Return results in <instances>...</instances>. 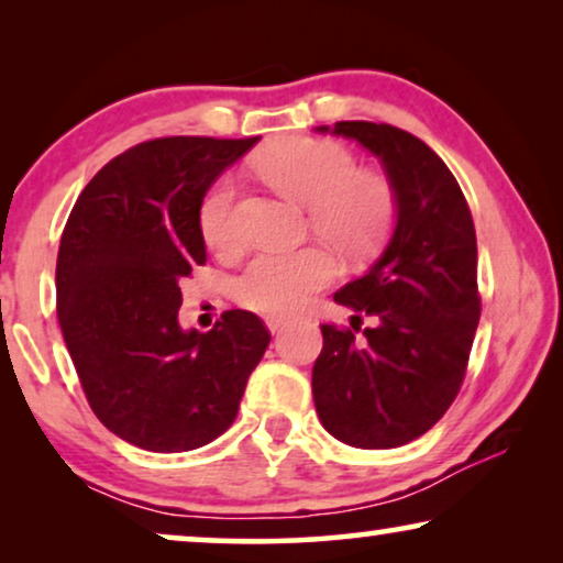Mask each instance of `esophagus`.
Listing matches in <instances>:
<instances>
[{"instance_id": "1", "label": "esophagus", "mask_w": 563, "mask_h": 563, "mask_svg": "<svg viewBox=\"0 0 563 563\" xmlns=\"http://www.w3.org/2000/svg\"><path fill=\"white\" fill-rule=\"evenodd\" d=\"M266 325L272 333H279V330L284 328V320L282 318H266Z\"/></svg>"}]
</instances>
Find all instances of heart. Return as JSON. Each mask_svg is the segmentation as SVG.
Masks as SVG:
<instances>
[{
  "instance_id": "heart-1",
  "label": "heart",
  "mask_w": 563,
  "mask_h": 563,
  "mask_svg": "<svg viewBox=\"0 0 563 563\" xmlns=\"http://www.w3.org/2000/svg\"><path fill=\"white\" fill-rule=\"evenodd\" d=\"M256 168L268 187L307 207L312 233L343 256H368L395 225L397 191L391 181L374 168H356L343 143L282 137L258 153ZM235 197L233 176H220L199 202L197 225L212 251H230L238 243ZM333 279V256L310 245L291 253H261L238 276L233 291L245 310L287 318Z\"/></svg>"
}]
</instances>
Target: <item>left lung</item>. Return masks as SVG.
<instances>
[{
  "label": "left lung",
  "mask_w": 563,
  "mask_h": 563,
  "mask_svg": "<svg viewBox=\"0 0 563 563\" xmlns=\"http://www.w3.org/2000/svg\"><path fill=\"white\" fill-rule=\"evenodd\" d=\"M333 133L382 158L397 228L382 258L335 291L358 314L351 328L320 325L312 397L338 441L397 449L428 433L464 384L482 312L474 220L456 176L420 137L366 120L335 122ZM364 313L377 325L356 339Z\"/></svg>",
  "instance_id": "1"
}]
</instances>
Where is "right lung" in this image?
<instances>
[{"label": "right lung", "instance_id": "right-lung-1", "mask_svg": "<svg viewBox=\"0 0 563 563\" xmlns=\"http://www.w3.org/2000/svg\"><path fill=\"white\" fill-rule=\"evenodd\" d=\"M258 137L172 135L99 168L60 235L56 310L87 402L137 449L179 453L233 426L272 333L228 310L212 330L179 328V282L207 264L197 210L222 168Z\"/></svg>", "mask_w": 563, "mask_h": 563}]
</instances>
